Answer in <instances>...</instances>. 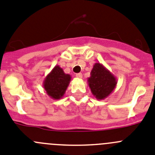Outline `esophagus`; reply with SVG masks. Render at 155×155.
Instances as JSON below:
<instances>
[{
    "label": "esophagus",
    "mask_w": 155,
    "mask_h": 155,
    "mask_svg": "<svg viewBox=\"0 0 155 155\" xmlns=\"http://www.w3.org/2000/svg\"><path fill=\"white\" fill-rule=\"evenodd\" d=\"M76 76L77 78H79V79H82V78H83V74L79 72V73H77V74L76 75Z\"/></svg>",
    "instance_id": "obj_1"
}]
</instances>
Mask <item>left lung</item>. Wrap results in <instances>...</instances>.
<instances>
[{
  "label": "left lung",
  "mask_w": 155,
  "mask_h": 155,
  "mask_svg": "<svg viewBox=\"0 0 155 155\" xmlns=\"http://www.w3.org/2000/svg\"><path fill=\"white\" fill-rule=\"evenodd\" d=\"M117 81L104 65L97 62L93 65L88 78V84L92 93L97 100H104L116 88Z\"/></svg>",
  "instance_id": "8db88e82"
}]
</instances>
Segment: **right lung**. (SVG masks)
Wrapping results in <instances>:
<instances>
[{
	"label": "right lung",
	"instance_id": "add662e5",
	"mask_svg": "<svg viewBox=\"0 0 155 155\" xmlns=\"http://www.w3.org/2000/svg\"><path fill=\"white\" fill-rule=\"evenodd\" d=\"M70 81V75L65 74L59 65H55L45 78L43 87L51 99L59 100L65 94Z\"/></svg>",
	"mask_w": 155,
	"mask_h": 155
}]
</instances>
